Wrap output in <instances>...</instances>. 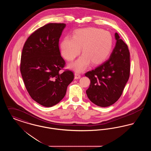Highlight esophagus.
<instances>
[{"instance_id":"esophagus-1","label":"esophagus","mask_w":151,"mask_h":151,"mask_svg":"<svg viewBox=\"0 0 151 151\" xmlns=\"http://www.w3.org/2000/svg\"><path fill=\"white\" fill-rule=\"evenodd\" d=\"M81 77L80 75L78 73V72H75V79H80Z\"/></svg>"}]
</instances>
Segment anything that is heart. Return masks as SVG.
I'll return each instance as SVG.
<instances>
[{"label": "heart", "instance_id": "1", "mask_svg": "<svg viewBox=\"0 0 151 151\" xmlns=\"http://www.w3.org/2000/svg\"><path fill=\"white\" fill-rule=\"evenodd\" d=\"M113 39L108 31L96 28L76 30L73 37L66 36L60 43L62 56L68 61H72L79 55L81 47L83 54L70 67L76 71L85 70L89 65H99L110 55Z\"/></svg>", "mask_w": 151, "mask_h": 151}]
</instances>
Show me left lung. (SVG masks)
Instances as JSON below:
<instances>
[{
	"label": "left lung",
	"instance_id": "1",
	"mask_svg": "<svg viewBox=\"0 0 151 151\" xmlns=\"http://www.w3.org/2000/svg\"><path fill=\"white\" fill-rule=\"evenodd\" d=\"M115 47L110 58L85 74L91 84L86 91L89 100L100 107H108L120 98L129 79V52L117 33Z\"/></svg>",
	"mask_w": 151,
	"mask_h": 151
}]
</instances>
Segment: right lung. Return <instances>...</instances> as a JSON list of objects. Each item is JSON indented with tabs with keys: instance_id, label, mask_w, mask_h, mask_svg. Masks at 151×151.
I'll list each match as a JSON object with an SVG mask.
<instances>
[{
	"instance_id": "add662e5",
	"label": "right lung",
	"mask_w": 151,
	"mask_h": 151,
	"mask_svg": "<svg viewBox=\"0 0 151 151\" xmlns=\"http://www.w3.org/2000/svg\"><path fill=\"white\" fill-rule=\"evenodd\" d=\"M66 25L50 23L36 30L24 45L20 71L25 86L33 100L51 107L62 100L73 73L59 71L65 66L60 55L59 41Z\"/></svg>"
}]
</instances>
